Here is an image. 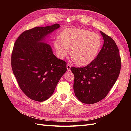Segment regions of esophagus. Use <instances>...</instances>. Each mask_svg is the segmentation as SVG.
<instances>
[{
  "mask_svg": "<svg viewBox=\"0 0 131 131\" xmlns=\"http://www.w3.org/2000/svg\"><path fill=\"white\" fill-rule=\"evenodd\" d=\"M66 68H67V70L68 71H70V68H71V65H70V64L68 63L67 65H66Z\"/></svg>",
  "mask_w": 131,
  "mask_h": 131,
  "instance_id": "esophagus-1",
  "label": "esophagus"
}]
</instances>
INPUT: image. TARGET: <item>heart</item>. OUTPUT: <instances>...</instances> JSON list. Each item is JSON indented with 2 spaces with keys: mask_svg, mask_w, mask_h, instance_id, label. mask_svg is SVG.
I'll return each mask as SVG.
<instances>
[{
  "mask_svg": "<svg viewBox=\"0 0 131 131\" xmlns=\"http://www.w3.org/2000/svg\"><path fill=\"white\" fill-rule=\"evenodd\" d=\"M61 38L54 41L57 55L61 59L70 53L77 65L86 66L96 58L101 48L102 39L97 33L83 29H68Z\"/></svg>",
  "mask_w": 131,
  "mask_h": 131,
  "instance_id": "obj_1",
  "label": "heart"
}]
</instances>
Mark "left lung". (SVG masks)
<instances>
[{
    "label": "left lung",
    "mask_w": 131,
    "mask_h": 131,
    "mask_svg": "<svg viewBox=\"0 0 131 131\" xmlns=\"http://www.w3.org/2000/svg\"><path fill=\"white\" fill-rule=\"evenodd\" d=\"M104 42L96 58L84 68H71L74 75V91L86 104L101 101L107 96L119 77L121 59L113 39L100 31Z\"/></svg>",
    "instance_id": "1"
}]
</instances>
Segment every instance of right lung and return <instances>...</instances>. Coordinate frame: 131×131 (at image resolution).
I'll use <instances>...</instances> for the list:
<instances>
[{
    "mask_svg": "<svg viewBox=\"0 0 131 131\" xmlns=\"http://www.w3.org/2000/svg\"><path fill=\"white\" fill-rule=\"evenodd\" d=\"M60 27L55 24L26 30L14 44L11 56L13 74L22 91L34 101L48 99L67 70L65 61L57 58L51 47L42 41Z\"/></svg>",
    "mask_w": 131,
    "mask_h": 131,
    "instance_id": "add662e5",
    "label": "right lung"
}]
</instances>
